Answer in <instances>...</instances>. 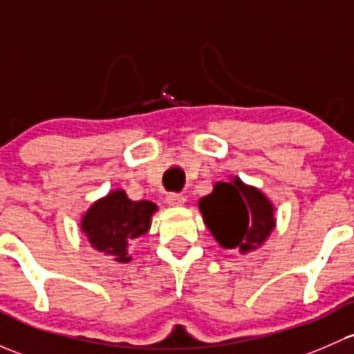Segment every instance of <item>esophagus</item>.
Here are the masks:
<instances>
[{"instance_id": "1", "label": "esophagus", "mask_w": 354, "mask_h": 354, "mask_svg": "<svg viewBox=\"0 0 354 354\" xmlns=\"http://www.w3.org/2000/svg\"><path fill=\"white\" fill-rule=\"evenodd\" d=\"M166 202L169 203V205H173V207L183 205V203L187 202V196L181 195V193H167Z\"/></svg>"}]
</instances>
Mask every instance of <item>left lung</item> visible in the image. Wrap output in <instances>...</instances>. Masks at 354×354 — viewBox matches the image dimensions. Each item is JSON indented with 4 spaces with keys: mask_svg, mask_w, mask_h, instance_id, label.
Instances as JSON below:
<instances>
[{
    "mask_svg": "<svg viewBox=\"0 0 354 354\" xmlns=\"http://www.w3.org/2000/svg\"><path fill=\"white\" fill-rule=\"evenodd\" d=\"M205 224L224 248L251 251L263 244L273 230V207L259 189L245 187L239 178L215 185L200 200Z\"/></svg>",
    "mask_w": 354,
    "mask_h": 354,
    "instance_id": "8db88e82",
    "label": "left lung"
}]
</instances>
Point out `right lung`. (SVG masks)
I'll return each mask as SVG.
<instances>
[{
	"label": "right lung",
	"instance_id": "1",
	"mask_svg": "<svg viewBox=\"0 0 354 354\" xmlns=\"http://www.w3.org/2000/svg\"><path fill=\"white\" fill-rule=\"evenodd\" d=\"M154 212L152 202H132L125 192L117 189L93 203L81 227L93 248L115 256V261L127 263L130 259L127 245L147 232Z\"/></svg>",
	"mask_w": 354,
	"mask_h": 354
}]
</instances>
